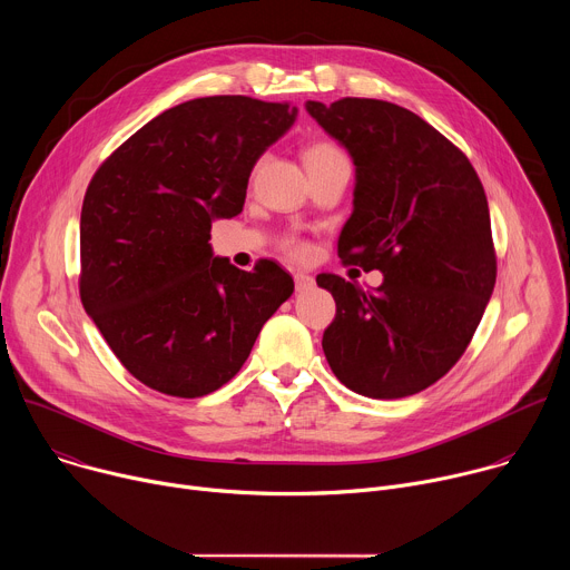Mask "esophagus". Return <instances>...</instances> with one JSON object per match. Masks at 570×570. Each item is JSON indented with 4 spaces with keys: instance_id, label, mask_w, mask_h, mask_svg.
Returning a JSON list of instances; mask_svg holds the SVG:
<instances>
[{
    "instance_id": "34e87169",
    "label": "esophagus",
    "mask_w": 570,
    "mask_h": 570,
    "mask_svg": "<svg viewBox=\"0 0 570 570\" xmlns=\"http://www.w3.org/2000/svg\"><path fill=\"white\" fill-rule=\"evenodd\" d=\"M293 279H295V291L297 293H304V291H311L313 288V277L311 275H306V273H295L293 275Z\"/></svg>"
}]
</instances>
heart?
<instances>
[{
  "instance_id": "heart-1",
  "label": "heart",
  "mask_w": 570,
  "mask_h": 570,
  "mask_svg": "<svg viewBox=\"0 0 570 570\" xmlns=\"http://www.w3.org/2000/svg\"><path fill=\"white\" fill-rule=\"evenodd\" d=\"M338 159H347V155L343 153V148L332 141V139H317L313 144H308L304 148V161L308 169H315V167H322V165H332V161H338ZM284 250L291 255V257H306L308 255V243L299 236H286L284 238Z\"/></svg>"
}]
</instances>
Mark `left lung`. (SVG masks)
<instances>
[{
	"label": "left lung",
	"instance_id": "8db88e82",
	"mask_svg": "<svg viewBox=\"0 0 570 570\" xmlns=\"http://www.w3.org/2000/svg\"><path fill=\"white\" fill-rule=\"evenodd\" d=\"M306 110L356 165L338 257L383 273L374 293L317 275L336 299L324 356L363 396L417 394L460 361L497 284L482 183L453 141L401 106L345 97Z\"/></svg>",
	"mask_w": 570,
	"mask_h": 570
}]
</instances>
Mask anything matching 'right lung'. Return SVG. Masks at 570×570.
Here are the masks:
<instances>
[{"label": "right lung", "instance_id": "add662e5", "mask_svg": "<svg viewBox=\"0 0 570 570\" xmlns=\"http://www.w3.org/2000/svg\"><path fill=\"white\" fill-rule=\"evenodd\" d=\"M291 104L203 97L128 137L80 209L78 291L121 365L144 385L196 399L225 385L293 293L273 259L214 257V218L246 203L259 155L295 121Z\"/></svg>", "mask_w": 570, "mask_h": 570}]
</instances>
